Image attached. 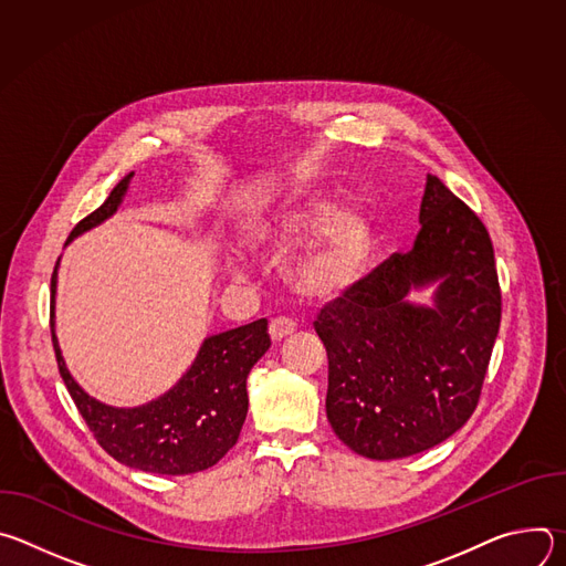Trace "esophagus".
<instances>
[{"mask_svg": "<svg viewBox=\"0 0 566 566\" xmlns=\"http://www.w3.org/2000/svg\"><path fill=\"white\" fill-rule=\"evenodd\" d=\"M295 329H297L295 319H291V317H286V315L273 317V319H271V325H269V334H271V338H273V340H282V338H286V336H291Z\"/></svg>", "mask_w": 566, "mask_h": 566, "instance_id": "obj_1", "label": "esophagus"}]
</instances>
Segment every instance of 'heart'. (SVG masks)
Listing matches in <instances>:
<instances>
[{
	"label": "heart",
	"instance_id": "1",
	"mask_svg": "<svg viewBox=\"0 0 566 566\" xmlns=\"http://www.w3.org/2000/svg\"><path fill=\"white\" fill-rule=\"evenodd\" d=\"M325 201H297L273 221H255L247 230L251 244H262L273 232L295 234L311 228L322 214H327ZM371 253V230L367 219L343 208L322 219L293 258L291 280L308 295H336L347 291L367 269Z\"/></svg>",
	"mask_w": 566,
	"mask_h": 566
}]
</instances>
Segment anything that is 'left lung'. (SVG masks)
Masks as SVG:
<instances>
[{
  "label": "left lung",
  "mask_w": 566,
  "mask_h": 566,
  "mask_svg": "<svg viewBox=\"0 0 566 566\" xmlns=\"http://www.w3.org/2000/svg\"><path fill=\"white\" fill-rule=\"evenodd\" d=\"M410 253H394L319 308L327 419L367 459H402L452 437L474 412L502 322L493 241L434 175ZM441 279L438 306L407 302Z\"/></svg>",
  "instance_id": "left-lung-1"
}]
</instances>
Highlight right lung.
I'll use <instances>...</instances> for the list:
<instances>
[{"label": "right lung", "instance_id": "1", "mask_svg": "<svg viewBox=\"0 0 566 566\" xmlns=\"http://www.w3.org/2000/svg\"><path fill=\"white\" fill-rule=\"evenodd\" d=\"M132 177L134 172L123 177L101 208L80 219L69 239L114 214ZM53 295L55 269L51 275V319ZM266 325V317H260L251 325L208 338L175 389L134 410L107 408L80 389L64 367L53 332L51 340L75 408L107 454L145 472L190 474L214 465L237 443L249 412V371L271 347Z\"/></svg>", "mask_w": 566, "mask_h": 566}]
</instances>
